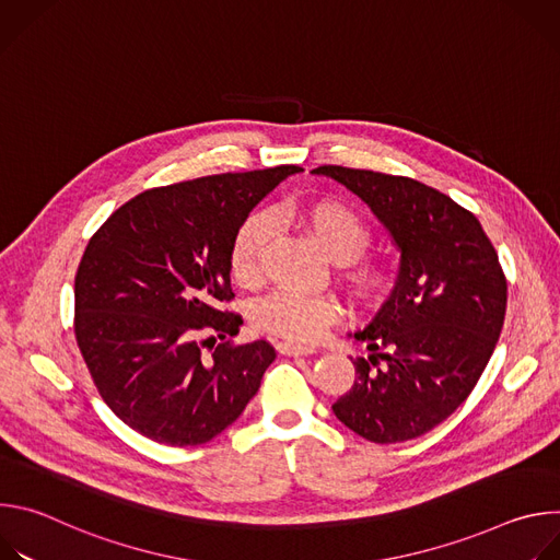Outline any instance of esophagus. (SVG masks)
Returning <instances> with one entry per match:
<instances>
[{"label":"esophagus","mask_w":560,"mask_h":560,"mask_svg":"<svg viewBox=\"0 0 560 560\" xmlns=\"http://www.w3.org/2000/svg\"><path fill=\"white\" fill-rule=\"evenodd\" d=\"M277 352H279V354H285V357H310V354H314V348L296 346V343H288V341H279V343H277Z\"/></svg>","instance_id":"1"}]
</instances>
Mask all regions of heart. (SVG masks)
<instances>
[{
	"label": "heart",
	"instance_id": "1",
	"mask_svg": "<svg viewBox=\"0 0 560 560\" xmlns=\"http://www.w3.org/2000/svg\"><path fill=\"white\" fill-rule=\"evenodd\" d=\"M294 217L314 244L335 264H348V279L359 296L374 299L387 290L392 272L383 261L359 259L372 242L368 223L346 203L318 199L301 206ZM270 238L266 214H250L232 236L228 270L236 285L253 288L264 272V253ZM337 318V305L326 296L277 290L253 310L255 328L294 343H310Z\"/></svg>",
	"mask_w": 560,
	"mask_h": 560
}]
</instances>
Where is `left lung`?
Here are the masks:
<instances>
[{"instance_id": "1", "label": "left lung", "mask_w": 560, "mask_h": 560, "mask_svg": "<svg viewBox=\"0 0 560 560\" xmlns=\"http://www.w3.org/2000/svg\"><path fill=\"white\" fill-rule=\"evenodd\" d=\"M354 192L401 253L389 299L350 335L370 350L332 406L372 443L417 439L445 421L481 378L501 337L508 283L478 219L447 195L374 171L318 166Z\"/></svg>"}]
</instances>
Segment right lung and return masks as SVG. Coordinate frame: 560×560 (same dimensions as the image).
Returning a JSON list of instances; mask_svg holds the SVG:
<instances>
[{
    "label": "right lung",
    "mask_w": 560,
    "mask_h": 560,
    "mask_svg": "<svg viewBox=\"0 0 560 560\" xmlns=\"http://www.w3.org/2000/svg\"><path fill=\"white\" fill-rule=\"evenodd\" d=\"M296 173L277 166L152 188L93 234L74 277V337L102 398L135 432L201 445L257 394L277 352L225 341L244 324L221 310L234 296L228 250L253 208ZM206 334L224 341L210 358Z\"/></svg>",
    "instance_id": "1"
}]
</instances>
